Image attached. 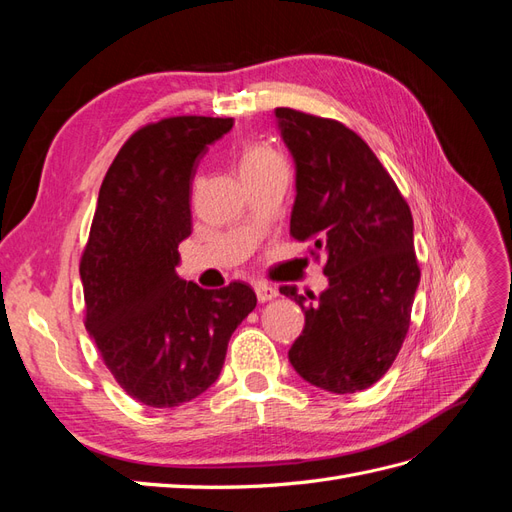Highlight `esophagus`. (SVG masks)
<instances>
[{
	"label": "esophagus",
	"instance_id": "1",
	"mask_svg": "<svg viewBox=\"0 0 512 512\" xmlns=\"http://www.w3.org/2000/svg\"><path fill=\"white\" fill-rule=\"evenodd\" d=\"M254 290H256V297H258L260 303L271 301V299L277 297V294H280V292H277L275 286H271V284H267V282H256V284H254Z\"/></svg>",
	"mask_w": 512,
	"mask_h": 512
}]
</instances>
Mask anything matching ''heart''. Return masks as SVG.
<instances>
[{
  "mask_svg": "<svg viewBox=\"0 0 512 512\" xmlns=\"http://www.w3.org/2000/svg\"><path fill=\"white\" fill-rule=\"evenodd\" d=\"M282 162L284 160L280 158V153H275L271 147L260 145V143H247L241 149L239 170H241V175H247V173H256V170L269 168L273 164H282Z\"/></svg>",
  "mask_w": 512,
  "mask_h": 512,
  "instance_id": "1",
  "label": "heart"
}]
</instances>
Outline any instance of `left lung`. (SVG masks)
Wrapping results in <instances>:
<instances>
[{"label":"left lung","mask_w":512,"mask_h":512,"mask_svg":"<svg viewBox=\"0 0 512 512\" xmlns=\"http://www.w3.org/2000/svg\"><path fill=\"white\" fill-rule=\"evenodd\" d=\"M297 168L290 235L327 254V290L312 303L280 292L305 314L288 359L309 384L337 395L369 389L404 344L421 282L406 198L363 138L335 119L275 108Z\"/></svg>","instance_id":"left-lung-1"}]
</instances>
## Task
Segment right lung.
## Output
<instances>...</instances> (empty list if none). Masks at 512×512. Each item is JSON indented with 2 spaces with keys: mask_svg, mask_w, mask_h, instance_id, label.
Here are the masks:
<instances>
[{
  "mask_svg": "<svg viewBox=\"0 0 512 512\" xmlns=\"http://www.w3.org/2000/svg\"><path fill=\"white\" fill-rule=\"evenodd\" d=\"M230 117L181 115L136 130L106 170L81 256L85 327L119 386L151 408L218 380L228 339L256 307L245 282L205 290L177 275L190 185Z\"/></svg>",
  "mask_w": 512,
  "mask_h": 512,
  "instance_id": "add662e5",
  "label": "right lung"
}]
</instances>
